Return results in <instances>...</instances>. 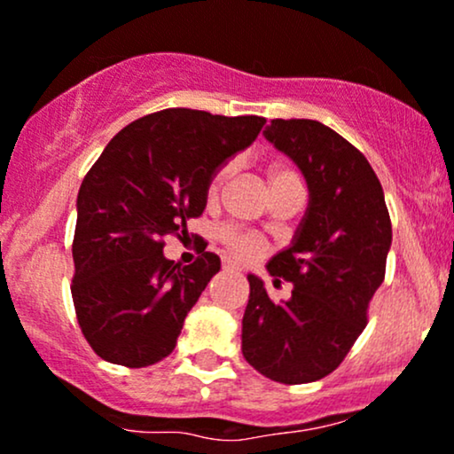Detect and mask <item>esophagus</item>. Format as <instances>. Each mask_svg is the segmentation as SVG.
Returning <instances> with one entry per match:
<instances>
[{"mask_svg": "<svg viewBox=\"0 0 454 454\" xmlns=\"http://www.w3.org/2000/svg\"><path fill=\"white\" fill-rule=\"evenodd\" d=\"M232 270H235V265H226V263H223V271H232Z\"/></svg>", "mask_w": 454, "mask_h": 454, "instance_id": "1", "label": "esophagus"}]
</instances>
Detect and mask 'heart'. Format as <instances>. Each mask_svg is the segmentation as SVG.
Returning a JSON list of instances; mask_svg holds the SVG:
<instances>
[{"label":"heart","instance_id":"heart-1","mask_svg":"<svg viewBox=\"0 0 454 454\" xmlns=\"http://www.w3.org/2000/svg\"><path fill=\"white\" fill-rule=\"evenodd\" d=\"M232 171H235V165L223 163L222 167L213 171L211 180H208L207 195L211 202L219 198L226 189L228 180H231ZM267 180H270V189L280 187V184H300V178L295 176V171L287 169L283 165H270L267 167ZM217 239L226 247L228 254L237 261H256L267 252V243L261 239L254 232L241 231V228L235 226H222L217 231Z\"/></svg>","mask_w":454,"mask_h":454}]
</instances>
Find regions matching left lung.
Returning <instances> with one entry per match:
<instances>
[{"label": "left lung", "mask_w": 454, "mask_h": 454, "mask_svg": "<svg viewBox=\"0 0 454 454\" xmlns=\"http://www.w3.org/2000/svg\"><path fill=\"white\" fill-rule=\"evenodd\" d=\"M302 171L309 208L294 243L267 263L294 285L274 302L250 274L241 352L256 372L285 385L313 383L337 370L367 324L385 280L391 222L383 187L367 159L313 119H271L263 130Z\"/></svg>", "instance_id": "8db88e82"}]
</instances>
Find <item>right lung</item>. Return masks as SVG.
<instances>
[{
  "instance_id": "right-lung-1",
  "label": "right lung",
  "mask_w": 454,
  "mask_h": 454,
  "mask_svg": "<svg viewBox=\"0 0 454 454\" xmlns=\"http://www.w3.org/2000/svg\"><path fill=\"white\" fill-rule=\"evenodd\" d=\"M263 123L256 114L165 108L117 132L84 176L71 295L84 340L104 361L147 367L171 355L222 263L202 250L191 265H176L163 239L187 232L207 207L213 171Z\"/></svg>"
}]
</instances>
